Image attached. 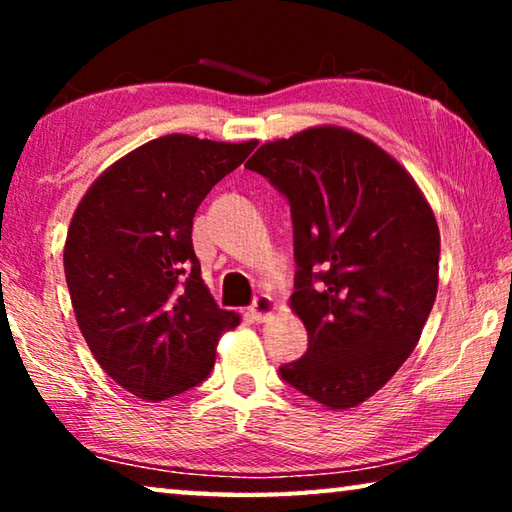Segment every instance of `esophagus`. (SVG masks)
Listing matches in <instances>:
<instances>
[{
  "mask_svg": "<svg viewBox=\"0 0 512 512\" xmlns=\"http://www.w3.org/2000/svg\"><path fill=\"white\" fill-rule=\"evenodd\" d=\"M248 311H250V316H253V320L262 323V320H266L275 311V302L271 296H257Z\"/></svg>",
  "mask_w": 512,
  "mask_h": 512,
  "instance_id": "1",
  "label": "esophagus"
}]
</instances>
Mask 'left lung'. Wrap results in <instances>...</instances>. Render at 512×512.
<instances>
[{
    "instance_id": "obj_1",
    "label": "left lung",
    "mask_w": 512,
    "mask_h": 512,
    "mask_svg": "<svg viewBox=\"0 0 512 512\" xmlns=\"http://www.w3.org/2000/svg\"><path fill=\"white\" fill-rule=\"evenodd\" d=\"M246 167L291 207V309L309 348L280 377L327 409L366 402L409 359L436 302L429 203L400 162L345 128L268 142Z\"/></svg>"
}]
</instances>
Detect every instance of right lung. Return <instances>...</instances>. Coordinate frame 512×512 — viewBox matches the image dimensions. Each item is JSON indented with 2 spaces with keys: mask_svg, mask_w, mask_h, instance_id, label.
Segmentation results:
<instances>
[{
  "mask_svg": "<svg viewBox=\"0 0 512 512\" xmlns=\"http://www.w3.org/2000/svg\"><path fill=\"white\" fill-rule=\"evenodd\" d=\"M255 146L158 137L103 171L76 207L63 253L76 323L99 366L142 400L203 384L216 341L239 323L205 287L192 225Z\"/></svg>",
  "mask_w": 512,
  "mask_h": 512,
  "instance_id": "right-lung-1",
  "label": "right lung"
}]
</instances>
